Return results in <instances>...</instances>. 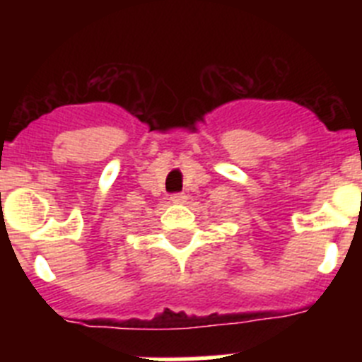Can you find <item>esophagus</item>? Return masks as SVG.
Masks as SVG:
<instances>
[{"instance_id":"34e87169","label":"esophagus","mask_w":362,"mask_h":362,"mask_svg":"<svg viewBox=\"0 0 362 362\" xmlns=\"http://www.w3.org/2000/svg\"><path fill=\"white\" fill-rule=\"evenodd\" d=\"M170 201L175 204H183L187 203V196H185V194H172Z\"/></svg>"}]
</instances>
